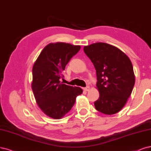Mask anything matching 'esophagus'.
Returning <instances> with one entry per match:
<instances>
[{
  "label": "esophagus",
  "mask_w": 151,
  "mask_h": 151,
  "mask_svg": "<svg viewBox=\"0 0 151 151\" xmlns=\"http://www.w3.org/2000/svg\"><path fill=\"white\" fill-rule=\"evenodd\" d=\"M83 90H84L85 91H90V87L89 86H87L85 88H83Z\"/></svg>",
  "instance_id": "34e87169"
}]
</instances>
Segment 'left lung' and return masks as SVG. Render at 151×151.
Wrapping results in <instances>:
<instances>
[{
	"label": "left lung",
	"mask_w": 151,
	"mask_h": 151,
	"mask_svg": "<svg viewBox=\"0 0 151 151\" xmlns=\"http://www.w3.org/2000/svg\"><path fill=\"white\" fill-rule=\"evenodd\" d=\"M96 71L99 97L94 102L96 110L105 114H116L124 106L135 83L130 59L111 45L98 42L83 48Z\"/></svg>",
	"instance_id": "obj_1"
}]
</instances>
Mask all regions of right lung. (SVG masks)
<instances>
[{
    "label": "right lung",
    "mask_w": 151,
    "mask_h": 151,
    "mask_svg": "<svg viewBox=\"0 0 151 151\" xmlns=\"http://www.w3.org/2000/svg\"><path fill=\"white\" fill-rule=\"evenodd\" d=\"M80 48L63 42L50 43L33 65L32 91L38 106L50 118L63 117L74 105L76 96L83 93L80 87L61 82L66 65Z\"/></svg>",
    "instance_id": "add662e5"
}]
</instances>
